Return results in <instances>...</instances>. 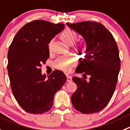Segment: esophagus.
I'll use <instances>...</instances> for the list:
<instances>
[{"label": "esophagus", "instance_id": "esophagus-1", "mask_svg": "<svg viewBox=\"0 0 130 130\" xmlns=\"http://www.w3.org/2000/svg\"><path fill=\"white\" fill-rule=\"evenodd\" d=\"M72 81V77L71 76H69V75L67 74V82H71Z\"/></svg>", "mask_w": 130, "mask_h": 130}]
</instances>
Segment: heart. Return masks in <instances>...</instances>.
Wrapping results in <instances>:
<instances>
[{"label": "heart", "mask_w": 130, "mask_h": 130, "mask_svg": "<svg viewBox=\"0 0 130 130\" xmlns=\"http://www.w3.org/2000/svg\"><path fill=\"white\" fill-rule=\"evenodd\" d=\"M76 38H77L76 34L71 30H65L61 35V40L66 44L73 43L76 40ZM74 63V59L73 57L67 55L58 58L56 62V65L58 69L63 71H69Z\"/></svg>", "instance_id": "obj_1"}]
</instances>
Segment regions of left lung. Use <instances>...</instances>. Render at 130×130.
<instances>
[{"mask_svg": "<svg viewBox=\"0 0 130 130\" xmlns=\"http://www.w3.org/2000/svg\"><path fill=\"white\" fill-rule=\"evenodd\" d=\"M66 24L82 35L87 45L85 56L76 69L84 79L72 77L77 87L71 97L72 105L82 113L99 112L108 104L116 89L121 68L118 47L111 32L100 23ZM86 75L90 76L88 82Z\"/></svg>", "mask_w": 130, "mask_h": 130, "instance_id": "8db88e82", "label": "left lung"}]
</instances>
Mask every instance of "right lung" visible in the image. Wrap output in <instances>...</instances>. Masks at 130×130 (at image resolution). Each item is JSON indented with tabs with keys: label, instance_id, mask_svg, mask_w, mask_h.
<instances>
[{
	"label": "right lung",
	"instance_id": "right-lung-1",
	"mask_svg": "<svg viewBox=\"0 0 130 130\" xmlns=\"http://www.w3.org/2000/svg\"><path fill=\"white\" fill-rule=\"evenodd\" d=\"M64 24L42 20L25 24L14 36L8 53V71L14 98L27 112L41 114L53 105L54 96L65 84L61 71L46 77L40 67L49 58L48 44L64 29Z\"/></svg>",
	"mask_w": 130,
	"mask_h": 130
}]
</instances>
